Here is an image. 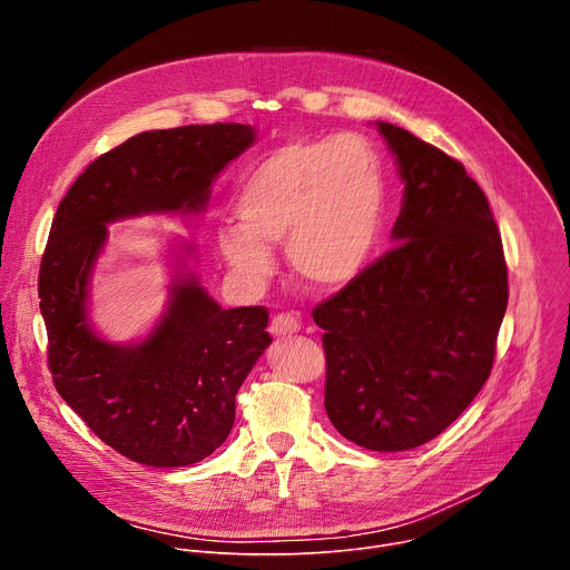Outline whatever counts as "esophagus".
I'll return each mask as SVG.
<instances>
[{"label":"esophagus","mask_w":570,"mask_h":570,"mask_svg":"<svg viewBox=\"0 0 570 570\" xmlns=\"http://www.w3.org/2000/svg\"><path fill=\"white\" fill-rule=\"evenodd\" d=\"M299 332V322L293 313H277L271 322V334L273 336H279V338H286V336H293Z\"/></svg>","instance_id":"obj_1"}]
</instances>
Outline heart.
<instances>
[{
	"mask_svg": "<svg viewBox=\"0 0 570 570\" xmlns=\"http://www.w3.org/2000/svg\"><path fill=\"white\" fill-rule=\"evenodd\" d=\"M240 223L216 227L223 262L248 284H264L286 246L293 275L311 291L350 286L367 266L385 216L376 148L361 137L286 144L264 157L236 191Z\"/></svg>",
	"mask_w": 570,
	"mask_h": 570,
	"instance_id": "obj_1",
	"label": "heart"
}]
</instances>
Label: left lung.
<instances>
[{"instance_id":"left-lung-1","label":"left lung","mask_w":570,"mask_h":570,"mask_svg":"<svg viewBox=\"0 0 570 570\" xmlns=\"http://www.w3.org/2000/svg\"><path fill=\"white\" fill-rule=\"evenodd\" d=\"M403 183L396 248L313 308L324 411L370 451H409L451 426L490 379L508 266L487 196L458 159L376 121Z\"/></svg>"}]
</instances>
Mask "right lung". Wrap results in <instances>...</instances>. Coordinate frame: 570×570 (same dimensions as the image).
<instances>
[{
	"instance_id": "1",
	"label": "right lung",
	"mask_w": 570,
	"mask_h": 570,
	"mask_svg": "<svg viewBox=\"0 0 570 570\" xmlns=\"http://www.w3.org/2000/svg\"><path fill=\"white\" fill-rule=\"evenodd\" d=\"M255 132L246 124L139 132L97 157L53 216L38 277L53 385L101 442L139 464L187 466L212 455L232 431L240 383L273 338L266 306L223 308L194 271L176 273L167 311L144 341L101 338L88 299L108 225L205 212L212 183Z\"/></svg>"
}]
</instances>
